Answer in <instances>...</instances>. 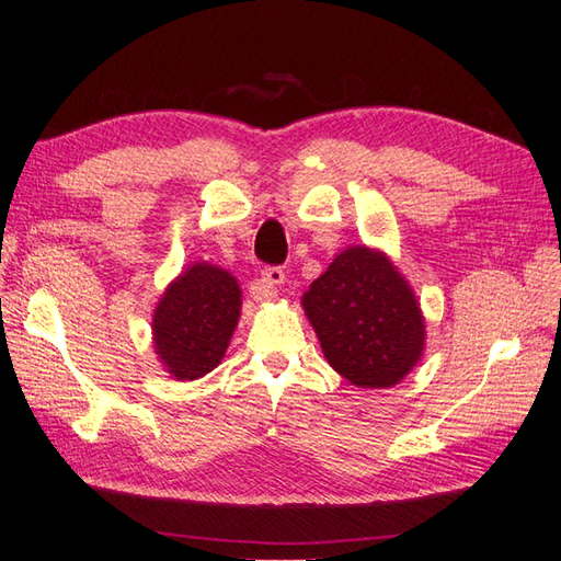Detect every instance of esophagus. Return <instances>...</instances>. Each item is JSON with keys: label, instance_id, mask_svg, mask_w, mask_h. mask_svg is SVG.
Returning a JSON list of instances; mask_svg holds the SVG:
<instances>
[{"label": "esophagus", "instance_id": "1", "mask_svg": "<svg viewBox=\"0 0 561 561\" xmlns=\"http://www.w3.org/2000/svg\"><path fill=\"white\" fill-rule=\"evenodd\" d=\"M283 280H285V271L280 266H266L262 271V283L257 287V293H254V299H257V301H271V299L278 295L276 287Z\"/></svg>", "mask_w": 561, "mask_h": 561}]
</instances>
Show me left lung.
Segmentation results:
<instances>
[{
  "mask_svg": "<svg viewBox=\"0 0 561 561\" xmlns=\"http://www.w3.org/2000/svg\"><path fill=\"white\" fill-rule=\"evenodd\" d=\"M328 363L360 388H388L421 360L419 301L383 252L351 245L301 297Z\"/></svg>",
  "mask_w": 561,
  "mask_h": 561,
  "instance_id": "obj_1",
  "label": "left lung"
}]
</instances>
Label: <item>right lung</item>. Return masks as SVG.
Wrapping results in <instances>:
<instances>
[{
  "label": "right lung",
  "instance_id": "obj_1",
  "mask_svg": "<svg viewBox=\"0 0 561 561\" xmlns=\"http://www.w3.org/2000/svg\"><path fill=\"white\" fill-rule=\"evenodd\" d=\"M241 316V287L229 271L196 262L165 287L151 318L154 348L178 381L206 377L225 358Z\"/></svg>",
  "mask_w": 561,
  "mask_h": 561
}]
</instances>
